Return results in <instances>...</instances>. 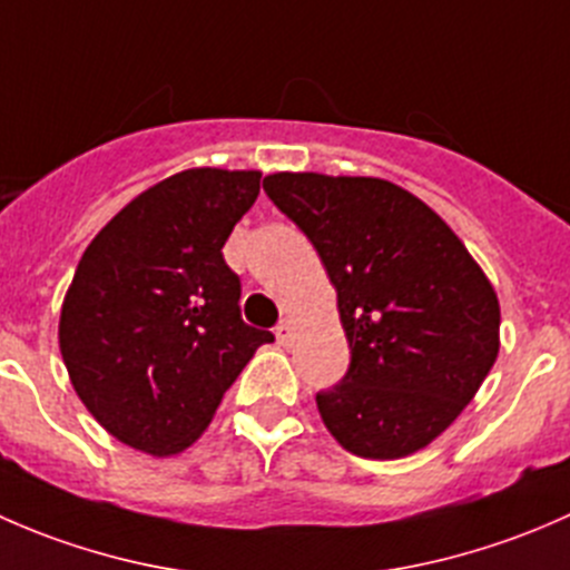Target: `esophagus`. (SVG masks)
Returning a JSON list of instances; mask_svg holds the SVG:
<instances>
[{"instance_id": "obj_1", "label": "esophagus", "mask_w": 570, "mask_h": 570, "mask_svg": "<svg viewBox=\"0 0 570 570\" xmlns=\"http://www.w3.org/2000/svg\"><path fill=\"white\" fill-rule=\"evenodd\" d=\"M292 336H295V325H292V320H281L278 325H275V338H278V344H292Z\"/></svg>"}]
</instances>
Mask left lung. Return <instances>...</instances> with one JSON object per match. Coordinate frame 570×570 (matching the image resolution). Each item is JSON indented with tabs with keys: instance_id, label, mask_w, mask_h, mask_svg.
I'll return each mask as SVG.
<instances>
[{
	"instance_id": "obj_1",
	"label": "left lung",
	"mask_w": 570,
	"mask_h": 570,
	"mask_svg": "<svg viewBox=\"0 0 570 570\" xmlns=\"http://www.w3.org/2000/svg\"><path fill=\"white\" fill-rule=\"evenodd\" d=\"M267 198L301 228L336 286L350 342L320 416L353 455L392 461L444 433L499 353V301L428 204L383 178L273 174Z\"/></svg>"
}]
</instances>
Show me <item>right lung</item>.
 <instances>
[{
  "label": "right lung",
  "mask_w": 570,
  "mask_h": 570,
  "mask_svg": "<svg viewBox=\"0 0 570 570\" xmlns=\"http://www.w3.org/2000/svg\"><path fill=\"white\" fill-rule=\"evenodd\" d=\"M256 170L195 168L154 184L96 234L60 314L79 400L124 444L187 450L256 347L223 245L253 200Z\"/></svg>",
  "instance_id": "right-lung-1"
}]
</instances>
